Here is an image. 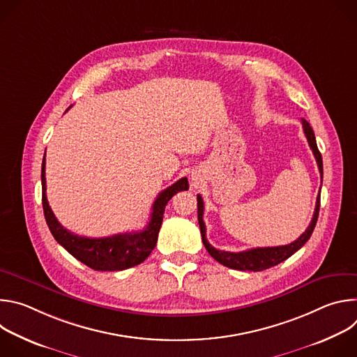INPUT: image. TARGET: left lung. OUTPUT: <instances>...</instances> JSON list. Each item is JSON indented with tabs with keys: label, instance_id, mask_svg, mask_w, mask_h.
Returning a JSON list of instances; mask_svg holds the SVG:
<instances>
[{
	"label": "left lung",
	"instance_id": "left-lung-1",
	"mask_svg": "<svg viewBox=\"0 0 357 357\" xmlns=\"http://www.w3.org/2000/svg\"><path fill=\"white\" fill-rule=\"evenodd\" d=\"M302 121V127H303V132L305 137L308 139V144L314 152L319 172H321V178H324V165H322V155L318 149L317 145V139H315V134L314 130L311 128L310 123L307 120H301ZM319 206H321V193L317 197V205H315V212H314V218L308 226V229L305 230L295 241L287 244V245H277V247H257V248H251V250H245V251H240V252H230V251H222L215 248L213 245L209 244L208 238H206V226L205 222H203V200L202 196L197 195V220H199V227H200V233H202V241L205 244L208 252L211 256L219 261L220 264H223L225 267L233 268V270H240V271H263L267 268H271L280 263H282L284 260H287L288 257H291L294 252H296L305 243H307L315 229L318 216H319Z\"/></svg>",
	"mask_w": 357,
	"mask_h": 357
}]
</instances>
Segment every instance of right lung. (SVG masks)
Returning a JSON list of instances; mask_svg holds the SVG:
<instances>
[{"label":"right lung","mask_w":357,"mask_h":357,"mask_svg":"<svg viewBox=\"0 0 357 357\" xmlns=\"http://www.w3.org/2000/svg\"><path fill=\"white\" fill-rule=\"evenodd\" d=\"M42 205L47 227L55 240L66 248L72 256L96 271H121L141 264L154 250L158 233L162 225L167 203L174 195L181 190H188L189 183L186 178L179 179L165 190H162L152 205L151 219L148 226L137 233H120L109 237L90 238L73 234L66 230L55 218L46 199V179H45V157L42 161Z\"/></svg>","instance_id":"obj_1"}]
</instances>
